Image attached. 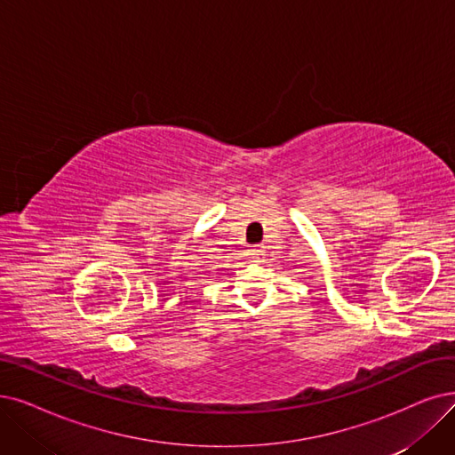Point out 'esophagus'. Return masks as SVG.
<instances>
[{
    "label": "esophagus",
    "mask_w": 455,
    "mask_h": 455,
    "mask_svg": "<svg viewBox=\"0 0 455 455\" xmlns=\"http://www.w3.org/2000/svg\"><path fill=\"white\" fill-rule=\"evenodd\" d=\"M248 251H250V258H251V259H261V258L265 256L263 246H251Z\"/></svg>",
    "instance_id": "1"
}]
</instances>
